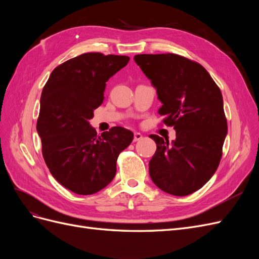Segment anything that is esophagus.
Masks as SVG:
<instances>
[{
    "instance_id": "esophagus-1",
    "label": "esophagus",
    "mask_w": 259,
    "mask_h": 259,
    "mask_svg": "<svg viewBox=\"0 0 259 259\" xmlns=\"http://www.w3.org/2000/svg\"><path fill=\"white\" fill-rule=\"evenodd\" d=\"M143 139V135L140 134V133H135L134 134V142H139V140Z\"/></svg>"
}]
</instances>
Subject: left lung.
Segmentation results:
<instances>
[{"instance_id":"1","label":"left lung","mask_w":259,"mask_h":259,"mask_svg":"<svg viewBox=\"0 0 259 259\" xmlns=\"http://www.w3.org/2000/svg\"><path fill=\"white\" fill-rule=\"evenodd\" d=\"M134 60L156 90L163 122L176 131L171 143L149 136L156 144L149 174L164 192L191 194L208 182L222 159L228 131L222 92L200 64L179 55L142 54Z\"/></svg>"}]
</instances>
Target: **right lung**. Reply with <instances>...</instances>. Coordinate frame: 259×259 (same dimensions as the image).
<instances>
[{"instance_id": "right-lung-1", "label": "right lung", "mask_w": 259, "mask_h": 259, "mask_svg": "<svg viewBox=\"0 0 259 259\" xmlns=\"http://www.w3.org/2000/svg\"><path fill=\"white\" fill-rule=\"evenodd\" d=\"M130 57L86 53L53 70L42 91L36 131L51 174L76 194L104 189L116 173V160L134 134L114 126L97 136L94 110L104 101L106 82Z\"/></svg>"}]
</instances>
